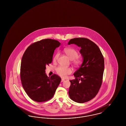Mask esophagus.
<instances>
[{
  "instance_id": "esophagus-1",
  "label": "esophagus",
  "mask_w": 126,
  "mask_h": 126,
  "mask_svg": "<svg viewBox=\"0 0 126 126\" xmlns=\"http://www.w3.org/2000/svg\"><path fill=\"white\" fill-rule=\"evenodd\" d=\"M64 81H65V80H64V79H61V82H64Z\"/></svg>"
}]
</instances>
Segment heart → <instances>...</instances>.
Instances as JSON below:
<instances>
[{"instance_id":"heart-1","label":"heart","mask_w":126,"mask_h":126,"mask_svg":"<svg viewBox=\"0 0 126 126\" xmlns=\"http://www.w3.org/2000/svg\"><path fill=\"white\" fill-rule=\"evenodd\" d=\"M64 52L67 57L72 60V62L76 66H79L81 64V61L78 58V51L73 48H66L64 49ZM59 57V53H57L55 55L53 60L56 61ZM57 73L62 78H65L67 75L71 74L73 72V70L69 67H64L59 66L56 68Z\"/></svg>"}]
</instances>
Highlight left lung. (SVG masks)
I'll list each match as a JSON object with an SVG mask.
<instances>
[{"label": "left lung", "mask_w": 126, "mask_h": 126, "mask_svg": "<svg viewBox=\"0 0 126 126\" xmlns=\"http://www.w3.org/2000/svg\"><path fill=\"white\" fill-rule=\"evenodd\" d=\"M75 44L81 47L80 52L83 61L74 74L75 79L71 83L68 92L74 102L84 103L95 97L102 85L104 69V58L95 43L85 38L70 40L68 44Z\"/></svg>", "instance_id": "1"}]
</instances>
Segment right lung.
I'll use <instances>...</instances> for the list:
<instances>
[{
    "label": "right lung",
    "mask_w": 126,
    "mask_h": 126,
    "mask_svg": "<svg viewBox=\"0 0 126 126\" xmlns=\"http://www.w3.org/2000/svg\"><path fill=\"white\" fill-rule=\"evenodd\" d=\"M59 41L50 39L34 42L27 48L21 64L20 78L27 94L35 102H44L51 99L60 84L61 79L56 74L48 77L46 66L52 61Z\"/></svg>",
    "instance_id": "add662e5"
}]
</instances>
